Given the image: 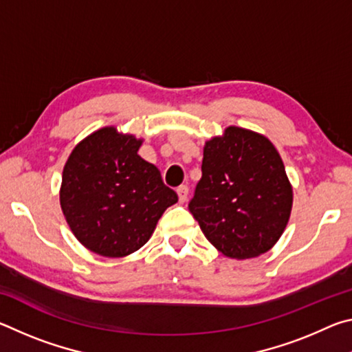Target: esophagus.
<instances>
[{"mask_svg":"<svg viewBox=\"0 0 352 352\" xmlns=\"http://www.w3.org/2000/svg\"><path fill=\"white\" fill-rule=\"evenodd\" d=\"M177 194H178V200H180V204H184L189 197V188L186 184H182V186L177 188Z\"/></svg>","mask_w":352,"mask_h":352,"instance_id":"esophagus-1","label":"esophagus"}]
</instances>
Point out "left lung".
<instances>
[{"instance_id": "obj_1", "label": "left lung", "mask_w": 352, "mask_h": 352, "mask_svg": "<svg viewBox=\"0 0 352 352\" xmlns=\"http://www.w3.org/2000/svg\"><path fill=\"white\" fill-rule=\"evenodd\" d=\"M294 190L267 136L230 126L204 147L189 211L220 253L233 259L269 252L290 219Z\"/></svg>"}]
</instances>
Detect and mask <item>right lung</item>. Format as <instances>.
<instances>
[{
  "mask_svg": "<svg viewBox=\"0 0 352 352\" xmlns=\"http://www.w3.org/2000/svg\"><path fill=\"white\" fill-rule=\"evenodd\" d=\"M142 140L115 126L83 138L65 163L60 206L83 247L124 258L151 239L160 217L178 201L157 166L142 160Z\"/></svg>",
  "mask_w": 352,
  "mask_h": 352,
  "instance_id": "add662e5",
  "label": "right lung"
}]
</instances>
